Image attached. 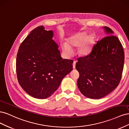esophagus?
<instances>
[{
  "instance_id": "1",
  "label": "esophagus",
  "mask_w": 129,
  "mask_h": 129,
  "mask_svg": "<svg viewBox=\"0 0 129 129\" xmlns=\"http://www.w3.org/2000/svg\"><path fill=\"white\" fill-rule=\"evenodd\" d=\"M76 63V62L74 61V62H73V69H75V68Z\"/></svg>"
}]
</instances>
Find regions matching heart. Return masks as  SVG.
Returning <instances> with one entry per match:
<instances>
[{"instance_id":"heart-1","label":"heart","mask_w":129,"mask_h":129,"mask_svg":"<svg viewBox=\"0 0 129 129\" xmlns=\"http://www.w3.org/2000/svg\"><path fill=\"white\" fill-rule=\"evenodd\" d=\"M94 42V36L92 34L87 35V32H81L70 37L67 41V45L64 44L62 47L63 51L69 54L72 53L71 47H78L77 51L79 55L86 56L90 52Z\"/></svg>"}]
</instances>
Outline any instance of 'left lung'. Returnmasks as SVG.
I'll list each match as a JSON object with an SVG mask.
<instances>
[{
  "label": "left lung",
  "instance_id": "1",
  "mask_svg": "<svg viewBox=\"0 0 129 129\" xmlns=\"http://www.w3.org/2000/svg\"><path fill=\"white\" fill-rule=\"evenodd\" d=\"M103 28L106 37L97 41L88 55L78 58L76 64L78 88L92 99L102 98L118 86L124 67V53L118 38L110 28Z\"/></svg>",
  "mask_w": 129,
  "mask_h": 129
}]
</instances>
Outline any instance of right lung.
Instances as JSON below:
<instances>
[{"label":"right lung","instance_id":"right-lung-1","mask_svg":"<svg viewBox=\"0 0 129 129\" xmlns=\"http://www.w3.org/2000/svg\"><path fill=\"white\" fill-rule=\"evenodd\" d=\"M53 30L44 26L30 32L21 43L17 56L19 84L30 96L38 99L53 95L62 79L73 70V61L63 59Z\"/></svg>","mask_w":129,"mask_h":129}]
</instances>
